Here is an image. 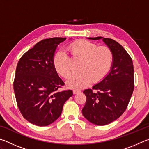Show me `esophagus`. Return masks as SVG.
Here are the masks:
<instances>
[{"mask_svg": "<svg viewBox=\"0 0 149 149\" xmlns=\"http://www.w3.org/2000/svg\"><path fill=\"white\" fill-rule=\"evenodd\" d=\"M81 93V91H79V90H77V89H74L73 90V93H74V94H77V93Z\"/></svg>", "mask_w": 149, "mask_h": 149, "instance_id": "34e87169", "label": "esophagus"}]
</instances>
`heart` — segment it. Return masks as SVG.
I'll return each instance as SVG.
<instances>
[{
    "instance_id": "1",
    "label": "heart",
    "mask_w": 149,
    "mask_h": 149,
    "mask_svg": "<svg viewBox=\"0 0 149 149\" xmlns=\"http://www.w3.org/2000/svg\"><path fill=\"white\" fill-rule=\"evenodd\" d=\"M68 49L75 58L81 60L79 72L70 78L68 87L82 89L90 83H99L107 76L112 68L114 55L109 47H99L95 42L79 40L70 44ZM53 65L58 74L64 78L70 77L72 70L69 58L64 50H58L53 57Z\"/></svg>"
}]
</instances>
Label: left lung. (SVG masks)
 Wrapping results in <instances>:
<instances>
[{
	"label": "left lung",
	"instance_id": "8db88e82",
	"mask_svg": "<svg viewBox=\"0 0 149 149\" xmlns=\"http://www.w3.org/2000/svg\"><path fill=\"white\" fill-rule=\"evenodd\" d=\"M88 39H102L114 55L109 74L92 89L84 91L87 99L83 115L92 123L104 125L120 117L129 104L134 89L133 61L122 45L114 40L102 37Z\"/></svg>",
	"mask_w": 149,
	"mask_h": 149
}]
</instances>
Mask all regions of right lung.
<instances>
[{
    "instance_id": "obj_1",
    "label": "right lung",
    "mask_w": 149,
    "mask_h": 149,
    "mask_svg": "<svg viewBox=\"0 0 149 149\" xmlns=\"http://www.w3.org/2000/svg\"><path fill=\"white\" fill-rule=\"evenodd\" d=\"M66 38L54 37L39 41L17 63L14 90L17 107L25 119L33 124L47 126L61 114L72 90L58 91L64 85L53 65L55 50Z\"/></svg>"
}]
</instances>
